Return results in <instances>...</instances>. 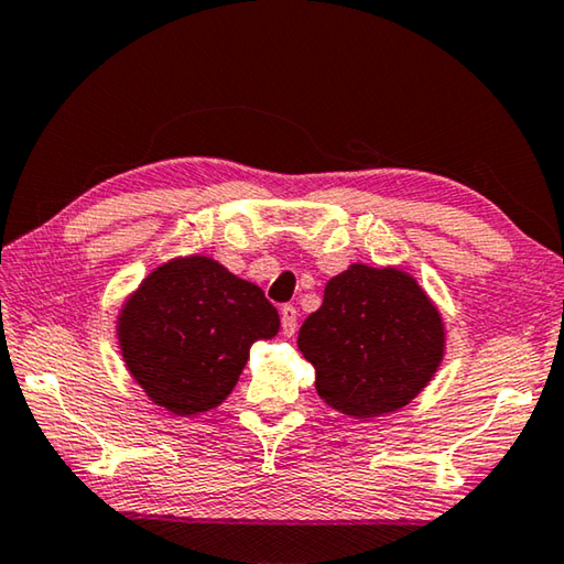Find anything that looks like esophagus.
Returning <instances> with one entry per match:
<instances>
[{
  "instance_id": "34e87169",
  "label": "esophagus",
  "mask_w": 564,
  "mask_h": 564,
  "mask_svg": "<svg viewBox=\"0 0 564 564\" xmlns=\"http://www.w3.org/2000/svg\"><path fill=\"white\" fill-rule=\"evenodd\" d=\"M295 323H299V311L293 308V305H283L281 308V328H283V336H293L295 333Z\"/></svg>"
}]
</instances>
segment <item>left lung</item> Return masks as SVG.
Masks as SVG:
<instances>
[{"label": "left lung", "instance_id": "left-lung-1", "mask_svg": "<svg viewBox=\"0 0 564 564\" xmlns=\"http://www.w3.org/2000/svg\"><path fill=\"white\" fill-rule=\"evenodd\" d=\"M299 350L333 410L378 417L431 383L445 356V323L410 273L352 263L326 283L321 308L299 330Z\"/></svg>", "mask_w": 564, "mask_h": 564}]
</instances>
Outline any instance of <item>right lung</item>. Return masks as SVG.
<instances>
[{
    "label": "right lung",
    "instance_id": "right-lung-1",
    "mask_svg": "<svg viewBox=\"0 0 564 564\" xmlns=\"http://www.w3.org/2000/svg\"><path fill=\"white\" fill-rule=\"evenodd\" d=\"M279 328L259 285L208 256L156 265L117 316L123 366L149 400L181 417L221 405L253 343Z\"/></svg>",
    "mask_w": 564,
    "mask_h": 564
}]
</instances>
